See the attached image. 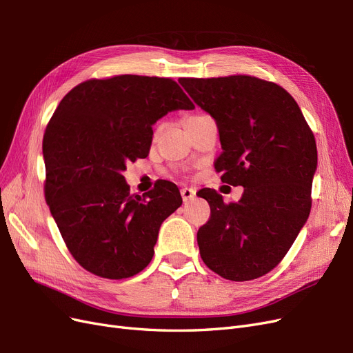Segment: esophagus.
<instances>
[{
	"label": "esophagus",
	"mask_w": 353,
	"mask_h": 353,
	"mask_svg": "<svg viewBox=\"0 0 353 353\" xmlns=\"http://www.w3.org/2000/svg\"><path fill=\"white\" fill-rule=\"evenodd\" d=\"M181 196H183V200H184V201L193 200V199L196 197V190H194V188H188V187L181 188Z\"/></svg>",
	"instance_id": "1"
}]
</instances>
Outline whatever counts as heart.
<instances>
[{"mask_svg":"<svg viewBox=\"0 0 353 353\" xmlns=\"http://www.w3.org/2000/svg\"><path fill=\"white\" fill-rule=\"evenodd\" d=\"M194 117H197V116H193V117H188V119H185V122H188V121H191V119H194ZM184 122V123H185Z\"/></svg>","mask_w":353,"mask_h":353,"instance_id":"b5f03b06","label":"heart"}]
</instances>
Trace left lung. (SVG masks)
<instances>
[{"instance_id":"1","label":"left lung","mask_w":353,"mask_h":353,"mask_svg":"<svg viewBox=\"0 0 353 353\" xmlns=\"http://www.w3.org/2000/svg\"><path fill=\"white\" fill-rule=\"evenodd\" d=\"M178 81L218 125L222 183L244 188L228 205L215 190H201L210 206L197 231L201 259L225 280L259 279L283 261L311 212L315 137L294 99L274 82L249 74Z\"/></svg>"}]
</instances>
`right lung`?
Segmentation results:
<instances>
[{"label":"right lung","instance_id":"1","mask_svg":"<svg viewBox=\"0 0 353 353\" xmlns=\"http://www.w3.org/2000/svg\"><path fill=\"white\" fill-rule=\"evenodd\" d=\"M191 109L174 79L138 74L85 81L63 97L42 140L44 191L82 268L122 280L150 263L160 225L183 199L165 179L143 197L130 194L122 172L147 157L160 117Z\"/></svg>","mask_w":353,"mask_h":353}]
</instances>
